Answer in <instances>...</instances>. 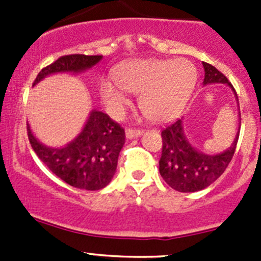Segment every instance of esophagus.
<instances>
[{
  "label": "esophagus",
  "mask_w": 261,
  "mask_h": 261,
  "mask_svg": "<svg viewBox=\"0 0 261 261\" xmlns=\"http://www.w3.org/2000/svg\"><path fill=\"white\" fill-rule=\"evenodd\" d=\"M144 131L140 130V128H127L126 130V138L127 139H133V138H138L143 134Z\"/></svg>",
  "instance_id": "obj_1"
}]
</instances>
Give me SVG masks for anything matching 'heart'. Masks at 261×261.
Returning a JSON list of instances; mask_svg holds the SVG:
<instances>
[{"instance_id": "obj_1", "label": "heart", "mask_w": 261, "mask_h": 261, "mask_svg": "<svg viewBox=\"0 0 261 261\" xmlns=\"http://www.w3.org/2000/svg\"><path fill=\"white\" fill-rule=\"evenodd\" d=\"M118 81L106 80L102 98L116 115L130 103L126 91L140 94L139 106L147 118L169 121L183 110L197 81L196 67L187 59L135 60L118 73Z\"/></svg>"}]
</instances>
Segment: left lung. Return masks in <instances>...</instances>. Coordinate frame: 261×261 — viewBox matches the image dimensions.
<instances>
[{
  "mask_svg": "<svg viewBox=\"0 0 261 261\" xmlns=\"http://www.w3.org/2000/svg\"><path fill=\"white\" fill-rule=\"evenodd\" d=\"M203 68L204 86L211 83H227L235 92L232 84L228 83L227 78L213 65L203 62ZM239 134L240 133H238L232 145L227 150L217 155H207L192 146L183 133L181 120H177L162 131L163 149L159 160L160 175L167 181L168 186L183 193L207 188L222 175L230 164L238 145Z\"/></svg>",
  "mask_w": 261,
  "mask_h": 261,
  "instance_id": "obj_1",
  "label": "left lung"
}]
</instances>
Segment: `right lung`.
Wrapping results in <instances>:
<instances>
[{"mask_svg": "<svg viewBox=\"0 0 261 261\" xmlns=\"http://www.w3.org/2000/svg\"><path fill=\"white\" fill-rule=\"evenodd\" d=\"M101 59L102 55H63L39 72L33 86L54 73L83 72ZM28 136L39 159L57 177L69 186L87 191H98L111 181L118 154L125 144V130L102 111H92L80 135L63 147L54 149L39 143L29 123Z\"/></svg>", "mask_w": 261, "mask_h": 261, "instance_id": "1", "label": "right lung"}]
</instances>
